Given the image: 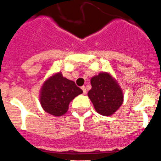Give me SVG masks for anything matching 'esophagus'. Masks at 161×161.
Instances as JSON below:
<instances>
[{
	"label": "esophagus",
	"instance_id": "esophagus-1",
	"mask_svg": "<svg viewBox=\"0 0 161 161\" xmlns=\"http://www.w3.org/2000/svg\"><path fill=\"white\" fill-rule=\"evenodd\" d=\"M82 90H83V94H86V93H87V90H86V88L84 87V86H83V87H82Z\"/></svg>",
	"mask_w": 161,
	"mask_h": 161
}]
</instances>
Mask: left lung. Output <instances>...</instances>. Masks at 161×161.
I'll list each match as a JSON object with an SVG mask.
<instances>
[{"label":"left lung","mask_w":161,"mask_h":161,"mask_svg":"<svg viewBox=\"0 0 161 161\" xmlns=\"http://www.w3.org/2000/svg\"><path fill=\"white\" fill-rule=\"evenodd\" d=\"M91 85L92 88L88 91V96L99 114L110 116L122 105V88L108 73H100L93 77Z\"/></svg>","instance_id":"1"}]
</instances>
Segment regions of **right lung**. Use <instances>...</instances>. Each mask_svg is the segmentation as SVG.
I'll return each mask as SVG.
<instances>
[{"label":"right lung","instance_id":"add662e5","mask_svg":"<svg viewBox=\"0 0 161 161\" xmlns=\"http://www.w3.org/2000/svg\"><path fill=\"white\" fill-rule=\"evenodd\" d=\"M81 93L83 90L73 81L58 73L47 78L42 86L40 103L47 113L58 117L67 113L71 101Z\"/></svg>","mask_w":161,"mask_h":161}]
</instances>
